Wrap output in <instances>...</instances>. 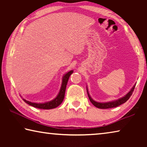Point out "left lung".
Returning <instances> with one entry per match:
<instances>
[{
  "label": "left lung",
  "instance_id": "obj_1",
  "mask_svg": "<svg viewBox=\"0 0 147 147\" xmlns=\"http://www.w3.org/2000/svg\"><path fill=\"white\" fill-rule=\"evenodd\" d=\"M135 86H134L133 88H131V90L129 91L125 96H123V98H119V99H118V100H115V101H111V102H105V103L97 102L93 100V99L91 98L90 95H89L88 88H87V92H88V97L89 98V100L91 101V102L93 104L94 106L96 107V108H100V109H108V108H115V107H117L121 105V104H123V103L126 102L127 101L129 98H130L131 94H132V93L134 90V88H135Z\"/></svg>",
  "mask_w": 147,
  "mask_h": 147
}]
</instances>
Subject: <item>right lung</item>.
Returning <instances> with one entry per match:
<instances>
[{"label":"right lung","instance_id":"1","mask_svg":"<svg viewBox=\"0 0 147 147\" xmlns=\"http://www.w3.org/2000/svg\"><path fill=\"white\" fill-rule=\"evenodd\" d=\"M73 73V71H70L68 72L67 73L65 74L64 76L63 77V80H62V84L61 87L59 91L58 96L54 99V100L45 103H35V102H31L26 100L25 99H23V100L25 102L29 105H30L35 108H39V109H53L55 108L56 107H58L59 104H61L62 102H63L65 96V89L67 84L68 82L69 76H71V74Z\"/></svg>","mask_w":147,"mask_h":147}]
</instances>
